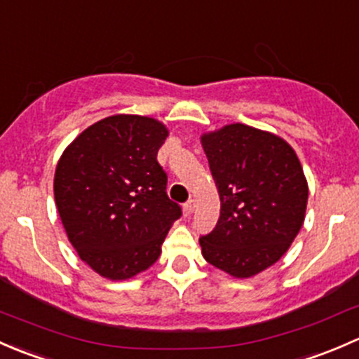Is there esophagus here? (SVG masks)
Returning <instances> with one entry per match:
<instances>
[{"instance_id": "esophagus-1", "label": "esophagus", "mask_w": 359, "mask_h": 359, "mask_svg": "<svg viewBox=\"0 0 359 359\" xmlns=\"http://www.w3.org/2000/svg\"><path fill=\"white\" fill-rule=\"evenodd\" d=\"M194 208H196V201H194V200H189L187 203H184V215L191 217V215H193Z\"/></svg>"}]
</instances>
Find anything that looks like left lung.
<instances>
[{
    "label": "left lung",
    "mask_w": 359,
    "mask_h": 359,
    "mask_svg": "<svg viewBox=\"0 0 359 359\" xmlns=\"http://www.w3.org/2000/svg\"><path fill=\"white\" fill-rule=\"evenodd\" d=\"M220 217L200 238L206 262L234 278L267 269L304 224L307 180L295 151L269 132L234 123L201 137Z\"/></svg>",
    "instance_id": "1"
}]
</instances>
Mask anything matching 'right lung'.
<instances>
[{
	"label": "right lung",
	"mask_w": 359,
	"mask_h": 359,
	"mask_svg": "<svg viewBox=\"0 0 359 359\" xmlns=\"http://www.w3.org/2000/svg\"><path fill=\"white\" fill-rule=\"evenodd\" d=\"M166 137L156 119L116 114L79 133L59 159L53 193L60 220L100 276L128 280L153 266L182 215L156 159Z\"/></svg>",
	"instance_id": "right-lung-1"
}]
</instances>
